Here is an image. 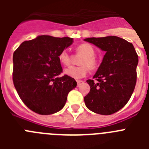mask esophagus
Returning a JSON list of instances; mask_svg holds the SVG:
<instances>
[{
    "label": "esophagus",
    "instance_id": "esophagus-1",
    "mask_svg": "<svg viewBox=\"0 0 149 149\" xmlns=\"http://www.w3.org/2000/svg\"><path fill=\"white\" fill-rule=\"evenodd\" d=\"M83 82H84V81H80V80H78V81H77V86H80V85H81V84H82Z\"/></svg>",
    "mask_w": 149,
    "mask_h": 149
}]
</instances>
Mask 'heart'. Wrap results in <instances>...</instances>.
<instances>
[{
	"instance_id": "obj_1",
	"label": "heart",
	"mask_w": 149,
	"mask_h": 149,
	"mask_svg": "<svg viewBox=\"0 0 149 149\" xmlns=\"http://www.w3.org/2000/svg\"><path fill=\"white\" fill-rule=\"evenodd\" d=\"M77 51L84 56L80 62V66H70L65 70V74L74 79H81L85 77L88 72V67L91 69L96 66V60L95 58V51L93 45L87 43L81 44L77 46ZM59 60L64 65L70 64V56L65 50L62 51L59 54Z\"/></svg>"
}]
</instances>
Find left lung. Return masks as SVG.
I'll use <instances>...</instances> for the list:
<instances>
[{
  "mask_svg": "<svg viewBox=\"0 0 149 149\" xmlns=\"http://www.w3.org/2000/svg\"><path fill=\"white\" fill-rule=\"evenodd\" d=\"M105 54L93 76L87 80L90 91L84 97L86 107L101 115L119 111L128 102L136 82L138 55L132 43L118 36L87 38Z\"/></svg>",
  "mask_w": 149,
  "mask_h": 149,
  "instance_id": "8db88e82",
  "label": "left lung"
}]
</instances>
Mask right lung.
I'll use <instances>...</instances> for the list:
<instances>
[{"instance_id":"add662e5","label":"right lung","mask_w":149,"mask_h":149,"mask_svg":"<svg viewBox=\"0 0 149 149\" xmlns=\"http://www.w3.org/2000/svg\"><path fill=\"white\" fill-rule=\"evenodd\" d=\"M73 42L69 37L39 36L24 41L13 54V84L24 104L41 115H50L65 106L68 93L77 86L64 75L59 54Z\"/></svg>"}]
</instances>
